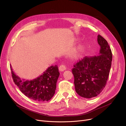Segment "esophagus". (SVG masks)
Segmentation results:
<instances>
[{"mask_svg":"<svg viewBox=\"0 0 126 126\" xmlns=\"http://www.w3.org/2000/svg\"><path fill=\"white\" fill-rule=\"evenodd\" d=\"M66 70V68H65V65H63V64H62L59 66V70L61 71V72H63V71H64V70Z\"/></svg>","mask_w":126,"mask_h":126,"instance_id":"esophagus-1","label":"esophagus"}]
</instances>
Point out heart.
<instances>
[{
	"label": "heart",
	"instance_id": "obj_1",
	"mask_svg": "<svg viewBox=\"0 0 126 126\" xmlns=\"http://www.w3.org/2000/svg\"><path fill=\"white\" fill-rule=\"evenodd\" d=\"M83 50V46L82 45H80L79 47H78L77 50L75 51L74 54V57L75 59H78L80 57L82 54V52Z\"/></svg>",
	"mask_w": 126,
	"mask_h": 126
}]
</instances>
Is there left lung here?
Instances as JSON below:
<instances>
[{
	"label": "left lung",
	"instance_id": "obj_1",
	"mask_svg": "<svg viewBox=\"0 0 126 126\" xmlns=\"http://www.w3.org/2000/svg\"><path fill=\"white\" fill-rule=\"evenodd\" d=\"M99 55L85 56L74 65L76 92L80 96L91 98L100 93L105 87L111 67L112 54L107 40L97 36Z\"/></svg>",
	"mask_w": 126,
	"mask_h": 126
}]
</instances>
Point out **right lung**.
<instances>
[{"label": "right lung", "instance_id": "add662e5", "mask_svg": "<svg viewBox=\"0 0 126 126\" xmlns=\"http://www.w3.org/2000/svg\"><path fill=\"white\" fill-rule=\"evenodd\" d=\"M11 70L15 85L28 97L43 102L50 100L54 95L59 76L57 65L49 67L41 75L32 80L21 79L14 73L11 65Z\"/></svg>", "mask_w": 126, "mask_h": 126}]
</instances>
